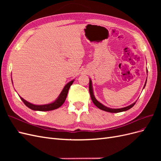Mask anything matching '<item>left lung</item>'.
Returning <instances> with one entry per match:
<instances>
[{
  "mask_svg": "<svg viewBox=\"0 0 161 161\" xmlns=\"http://www.w3.org/2000/svg\"><path fill=\"white\" fill-rule=\"evenodd\" d=\"M147 72L148 73V70H147ZM147 80L145 82V84L144 85V88L146 86V84H147ZM143 88V89H144ZM89 92H90V95L91 97V99L93 102V103L99 109L103 110L105 111H108V112H110V113H119V112H122V111H125L130 109H131L132 107L135 105L136 102L132 104H131L127 107H125V108H119V109H113V108H109L106 107L105 105H103L102 103H101L100 102H99L97 101L95 98V97L94 95V92H93V89H92V80H91V79H89Z\"/></svg>",
  "mask_w": 161,
  "mask_h": 161,
  "instance_id": "left-lung-1",
  "label": "left lung"
}]
</instances>
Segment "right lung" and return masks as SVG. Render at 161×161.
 Wrapping results in <instances>:
<instances>
[{
    "mask_svg": "<svg viewBox=\"0 0 161 161\" xmlns=\"http://www.w3.org/2000/svg\"><path fill=\"white\" fill-rule=\"evenodd\" d=\"M75 81V80H72L69 82L64 86V88H63L62 91H61L60 94L59 96L58 97V98L54 101L48 104H45V105H35L30 103V102L27 101L26 100L22 98L21 97H20L21 99L23 101V102L25 105L29 108L30 109L34 110V111H51L59 108L60 106L62 105V104L64 103V101L66 99V97L68 95V92H69V90L70 89V86L72 85L73 82Z\"/></svg>",
    "mask_w": 161,
    "mask_h": 161,
    "instance_id": "right-lung-1",
    "label": "right lung"
}]
</instances>
